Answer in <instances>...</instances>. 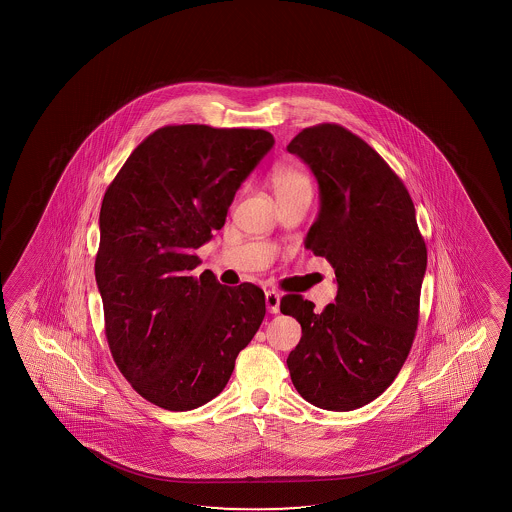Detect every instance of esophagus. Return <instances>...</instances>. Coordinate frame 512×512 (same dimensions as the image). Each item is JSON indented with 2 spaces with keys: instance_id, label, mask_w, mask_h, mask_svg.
I'll use <instances>...</instances> for the list:
<instances>
[{
  "instance_id": "esophagus-1",
  "label": "esophagus",
  "mask_w": 512,
  "mask_h": 512,
  "mask_svg": "<svg viewBox=\"0 0 512 512\" xmlns=\"http://www.w3.org/2000/svg\"><path fill=\"white\" fill-rule=\"evenodd\" d=\"M281 295L274 290H267L266 292V308L269 313H278L280 311Z\"/></svg>"
}]
</instances>
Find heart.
I'll return each mask as SVG.
<instances>
[{
    "mask_svg": "<svg viewBox=\"0 0 512 512\" xmlns=\"http://www.w3.org/2000/svg\"><path fill=\"white\" fill-rule=\"evenodd\" d=\"M271 182H273L276 199L294 196V194H299V192L311 190V183H309L306 173L299 168H292V166L274 169Z\"/></svg>",
    "mask_w": 512,
    "mask_h": 512,
    "instance_id": "obj_1",
    "label": "heart"
}]
</instances>
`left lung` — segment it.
I'll return each mask as SVG.
<instances>
[{
    "label": "left lung",
    "mask_w": 512,
    "mask_h": 512,
    "mask_svg": "<svg viewBox=\"0 0 512 512\" xmlns=\"http://www.w3.org/2000/svg\"><path fill=\"white\" fill-rule=\"evenodd\" d=\"M313 171L320 211L304 246L336 271V304L322 313L301 295L281 299L301 323L287 358L295 390L327 411H353L385 392L413 346L427 246L399 176L357 134L337 124L302 129L288 143Z\"/></svg>",
    "instance_id": "obj_1"
}]
</instances>
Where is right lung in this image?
Instances as JSON below:
<instances>
[{
    "mask_svg": "<svg viewBox=\"0 0 512 512\" xmlns=\"http://www.w3.org/2000/svg\"><path fill=\"white\" fill-rule=\"evenodd\" d=\"M262 129L166 126L141 141L99 211L96 283L113 360L143 399L190 411L224 390L266 315L255 285L199 278L241 183L273 148Z\"/></svg>",
    "mask_w": 512,
    "mask_h": 512,
    "instance_id": "add662e5",
    "label": "right lung"
}]
</instances>
